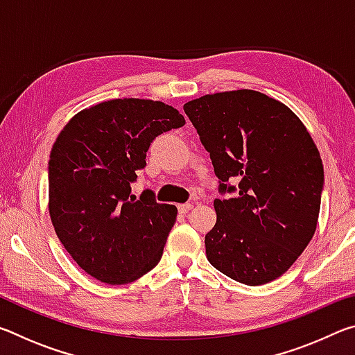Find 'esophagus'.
Wrapping results in <instances>:
<instances>
[{
	"label": "esophagus",
	"mask_w": 355,
	"mask_h": 355,
	"mask_svg": "<svg viewBox=\"0 0 355 355\" xmlns=\"http://www.w3.org/2000/svg\"><path fill=\"white\" fill-rule=\"evenodd\" d=\"M191 209H192V205H191V203H183V205H178V211L180 213H188V211H191Z\"/></svg>",
	"instance_id": "1"
}]
</instances>
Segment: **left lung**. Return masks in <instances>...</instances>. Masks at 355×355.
Here are the masks:
<instances>
[{
	"mask_svg": "<svg viewBox=\"0 0 355 355\" xmlns=\"http://www.w3.org/2000/svg\"><path fill=\"white\" fill-rule=\"evenodd\" d=\"M211 156L220 192L207 258L239 284L272 282L313 238L324 183L313 137L290 107L250 89L208 94L183 106Z\"/></svg>",
	"mask_w": 355,
	"mask_h": 355,
	"instance_id": "left-lung-1",
	"label": "left lung"
}]
</instances>
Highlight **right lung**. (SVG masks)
<instances>
[{"label": "right lung", "mask_w": 355, "mask_h": 355, "mask_svg": "<svg viewBox=\"0 0 355 355\" xmlns=\"http://www.w3.org/2000/svg\"><path fill=\"white\" fill-rule=\"evenodd\" d=\"M184 125L163 101L116 98L71 117L58 135L48 166V211L65 250L84 272L125 285L156 266L177 208L130 183L146 166L158 135Z\"/></svg>", "instance_id": "1"}]
</instances>
